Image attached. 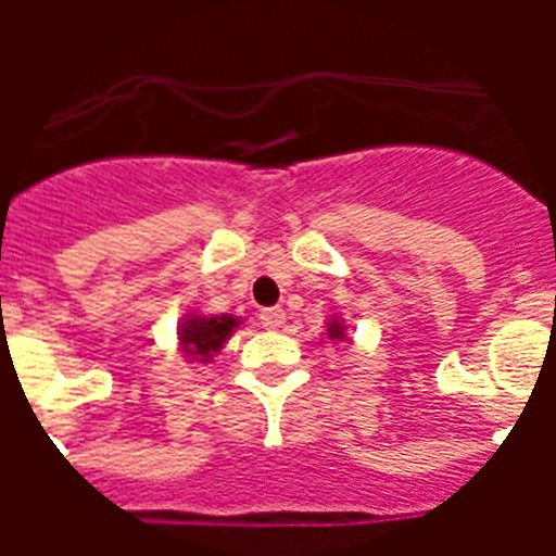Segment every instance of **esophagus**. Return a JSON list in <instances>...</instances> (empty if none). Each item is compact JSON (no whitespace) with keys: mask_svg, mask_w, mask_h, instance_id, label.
Returning <instances> with one entry per match:
<instances>
[{"mask_svg":"<svg viewBox=\"0 0 556 556\" xmlns=\"http://www.w3.org/2000/svg\"><path fill=\"white\" fill-rule=\"evenodd\" d=\"M258 320H262V326L269 328V331H278V328H283V323H287V312H283V308H264Z\"/></svg>","mask_w":556,"mask_h":556,"instance_id":"34e87169","label":"esophagus"}]
</instances>
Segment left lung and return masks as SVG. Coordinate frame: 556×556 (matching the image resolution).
Here are the masks:
<instances>
[{
  "instance_id": "obj_1",
  "label": "left lung",
  "mask_w": 556,
  "mask_h": 556,
  "mask_svg": "<svg viewBox=\"0 0 556 556\" xmlns=\"http://www.w3.org/2000/svg\"><path fill=\"white\" fill-rule=\"evenodd\" d=\"M328 339H345V326L339 320L328 323Z\"/></svg>"
}]
</instances>
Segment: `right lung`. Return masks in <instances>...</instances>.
Segmentation results:
<instances>
[{
  "label": "right lung",
  "mask_w": 556,
  "mask_h": 556,
  "mask_svg": "<svg viewBox=\"0 0 556 556\" xmlns=\"http://www.w3.org/2000/svg\"><path fill=\"white\" fill-rule=\"evenodd\" d=\"M239 326L236 317L223 314V317H203V314H189L180 323V351L191 358V362H211V356L225 345V339L230 331Z\"/></svg>",
  "instance_id": "right-lung-1"
}]
</instances>
